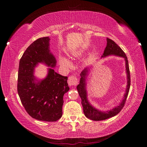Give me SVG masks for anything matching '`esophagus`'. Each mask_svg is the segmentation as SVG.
<instances>
[{"label":"esophagus","instance_id":"esophagus-1","mask_svg":"<svg viewBox=\"0 0 147 147\" xmlns=\"http://www.w3.org/2000/svg\"><path fill=\"white\" fill-rule=\"evenodd\" d=\"M78 84V78L76 76H70L68 78V84L70 86H74Z\"/></svg>","mask_w":147,"mask_h":147}]
</instances>
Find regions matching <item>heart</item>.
<instances>
[{"label": "heart", "instance_id": "heart-1", "mask_svg": "<svg viewBox=\"0 0 147 147\" xmlns=\"http://www.w3.org/2000/svg\"><path fill=\"white\" fill-rule=\"evenodd\" d=\"M81 54H82L81 52L78 51V52H75V53H73L72 54V56L78 57L79 56H80ZM59 64L61 65V66L65 68H69L71 66V63L70 62V61H69L67 58H65L63 56L59 57Z\"/></svg>", "mask_w": 147, "mask_h": 147}]
</instances>
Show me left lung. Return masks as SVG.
<instances>
[{
  "label": "left lung",
  "instance_id": "8db88e82",
  "mask_svg": "<svg viewBox=\"0 0 147 147\" xmlns=\"http://www.w3.org/2000/svg\"><path fill=\"white\" fill-rule=\"evenodd\" d=\"M110 55H115L120 57H123L125 59L126 62V71L127 74V86H126V93L124 94L123 100L118 106L113 108L110 110L107 111H101L98 109H96L89 102L88 100V96H87V90H86V77L88 74V72L89 71V68L87 67L84 71H82L80 74V84L77 86L76 88L82 100V104L83 106V110L84 115H86L87 118H88L93 121H102L105 119L112 117L118 114L125 104L126 98H127L129 90H130V69H129L128 61L125 53L121 49V47L118 46L115 42L111 39L107 38V45L104 50V53L102 56V58H105V57Z\"/></svg>",
  "mask_w": 147,
  "mask_h": 147
}]
</instances>
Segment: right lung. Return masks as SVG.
Returning a JSON list of instances; mask_svg holds the SVG:
<instances>
[{
    "instance_id": "obj_1",
    "label": "right lung",
    "mask_w": 147,
    "mask_h": 147,
    "mask_svg": "<svg viewBox=\"0 0 147 147\" xmlns=\"http://www.w3.org/2000/svg\"><path fill=\"white\" fill-rule=\"evenodd\" d=\"M49 37L34 41L24 52L19 61L17 91L21 103L32 118L54 122L62 116L63 95L69 90L67 77L49 68L45 78L38 80L34 75L39 63L54 67L55 57L50 52Z\"/></svg>"
}]
</instances>
